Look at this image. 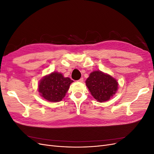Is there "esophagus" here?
Here are the masks:
<instances>
[{"instance_id":"34e87169","label":"esophagus","mask_w":154,"mask_h":154,"mask_svg":"<svg viewBox=\"0 0 154 154\" xmlns=\"http://www.w3.org/2000/svg\"><path fill=\"white\" fill-rule=\"evenodd\" d=\"M78 82H83V78H81L80 79V80H78Z\"/></svg>"}]
</instances>
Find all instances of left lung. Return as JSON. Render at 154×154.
<instances>
[{"label":"left lung","mask_w":154,"mask_h":154,"mask_svg":"<svg viewBox=\"0 0 154 154\" xmlns=\"http://www.w3.org/2000/svg\"><path fill=\"white\" fill-rule=\"evenodd\" d=\"M85 83L92 96L100 102L109 100L116 94L118 87L116 79L100 71L92 72Z\"/></svg>","instance_id":"left-lung-1"}]
</instances>
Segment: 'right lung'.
I'll list each match as a JSON object with an SVG mask.
<instances>
[{"label": "right lung", "mask_w": 154, "mask_h": 154, "mask_svg": "<svg viewBox=\"0 0 154 154\" xmlns=\"http://www.w3.org/2000/svg\"><path fill=\"white\" fill-rule=\"evenodd\" d=\"M73 82L62 74L53 72L44 76L40 81L38 92L40 96L50 102H58L66 96L70 85Z\"/></svg>", "instance_id": "add662e5"}]
</instances>
